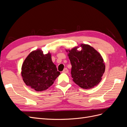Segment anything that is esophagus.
<instances>
[{
	"label": "esophagus",
	"mask_w": 127,
	"mask_h": 127,
	"mask_svg": "<svg viewBox=\"0 0 127 127\" xmlns=\"http://www.w3.org/2000/svg\"><path fill=\"white\" fill-rule=\"evenodd\" d=\"M68 71H68V69H67V68H66L64 69L63 72L64 73H68Z\"/></svg>",
	"instance_id": "1"
}]
</instances>
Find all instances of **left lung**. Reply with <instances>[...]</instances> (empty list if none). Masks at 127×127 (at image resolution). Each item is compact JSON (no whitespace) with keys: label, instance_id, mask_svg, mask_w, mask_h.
Returning <instances> with one entry per match:
<instances>
[{"label":"left lung","instance_id":"obj_1","mask_svg":"<svg viewBox=\"0 0 127 127\" xmlns=\"http://www.w3.org/2000/svg\"><path fill=\"white\" fill-rule=\"evenodd\" d=\"M67 51L71 64V74L77 85L84 89H90L100 82L105 66L101 55L88 44L80 45Z\"/></svg>","mask_w":127,"mask_h":127}]
</instances>
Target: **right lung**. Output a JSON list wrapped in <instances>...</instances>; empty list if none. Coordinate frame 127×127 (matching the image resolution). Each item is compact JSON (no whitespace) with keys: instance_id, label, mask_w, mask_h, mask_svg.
<instances>
[{"instance_id":"1","label":"right lung","mask_w":127,"mask_h":127,"mask_svg":"<svg viewBox=\"0 0 127 127\" xmlns=\"http://www.w3.org/2000/svg\"><path fill=\"white\" fill-rule=\"evenodd\" d=\"M22 76L27 86L36 91L51 86L60 72L51 60V54L44 55L41 50L31 52L22 67Z\"/></svg>"}]
</instances>
